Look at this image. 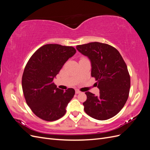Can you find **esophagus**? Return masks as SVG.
Listing matches in <instances>:
<instances>
[{"label":"esophagus","instance_id":"esophagus-1","mask_svg":"<svg viewBox=\"0 0 150 150\" xmlns=\"http://www.w3.org/2000/svg\"><path fill=\"white\" fill-rule=\"evenodd\" d=\"M79 93H81L80 91L78 90V89H76V94H79Z\"/></svg>","mask_w":150,"mask_h":150}]
</instances>
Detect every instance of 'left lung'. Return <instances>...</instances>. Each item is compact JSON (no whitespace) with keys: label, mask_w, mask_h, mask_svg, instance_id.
<instances>
[{"label":"left lung","mask_w":150,"mask_h":150,"mask_svg":"<svg viewBox=\"0 0 150 150\" xmlns=\"http://www.w3.org/2000/svg\"><path fill=\"white\" fill-rule=\"evenodd\" d=\"M76 49L91 62V76L99 95L86 92L83 103L87 115L98 120L112 117L123 108L129 96L130 76L119 51L110 45L98 42L78 45Z\"/></svg>","instance_id":"obj_1"}]
</instances>
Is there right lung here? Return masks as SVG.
<instances>
[{
  "mask_svg": "<svg viewBox=\"0 0 150 150\" xmlns=\"http://www.w3.org/2000/svg\"><path fill=\"white\" fill-rule=\"evenodd\" d=\"M76 52L72 46L46 44L39 48L26 64L22 78V91L28 105L39 118L54 121L66 114V108L75 91L68 88L64 91L57 88L53 80Z\"/></svg>",
  "mask_w": 150,
  "mask_h": 150,
  "instance_id": "add662e5",
  "label": "right lung"
}]
</instances>
